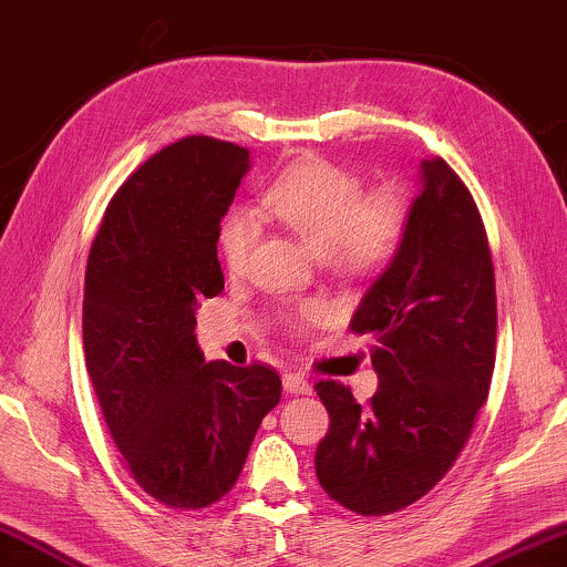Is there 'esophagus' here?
<instances>
[{"mask_svg": "<svg viewBox=\"0 0 567 567\" xmlns=\"http://www.w3.org/2000/svg\"><path fill=\"white\" fill-rule=\"evenodd\" d=\"M282 385L287 393H292V396H310L312 393V383L305 379L302 373H285Z\"/></svg>", "mask_w": 567, "mask_h": 567, "instance_id": "obj_1", "label": "esophagus"}]
</instances>
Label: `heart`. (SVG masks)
Segmentation results:
<instances>
[{"instance_id":"heart-1","label":"heart","mask_w":567,"mask_h":567,"mask_svg":"<svg viewBox=\"0 0 567 567\" xmlns=\"http://www.w3.org/2000/svg\"><path fill=\"white\" fill-rule=\"evenodd\" d=\"M262 212L298 237L312 255L346 272L365 275L396 257L409 227V206L399 194L365 196L350 171L322 158L300 161L262 196ZM257 241V219L245 209L229 212L219 227V251L229 272H241ZM326 310L308 305L295 322H320Z\"/></svg>"}]
</instances>
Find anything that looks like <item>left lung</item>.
<instances>
[{"mask_svg": "<svg viewBox=\"0 0 567 567\" xmlns=\"http://www.w3.org/2000/svg\"><path fill=\"white\" fill-rule=\"evenodd\" d=\"M350 328L375 340L379 391L361 406L346 385H316L330 413L316 472L343 507L389 515L424 497L456 462L494 371L497 298L487 231L444 158L419 164L406 237Z\"/></svg>", "mask_w": 567, "mask_h": 567, "instance_id": "obj_1", "label": "left lung"}]
</instances>
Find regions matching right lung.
<instances>
[{
  "instance_id": "obj_1",
  "label": "right lung",
  "mask_w": 567,
  "mask_h": 567,
  "mask_svg": "<svg viewBox=\"0 0 567 567\" xmlns=\"http://www.w3.org/2000/svg\"><path fill=\"white\" fill-rule=\"evenodd\" d=\"M249 166L235 143H174L118 188L90 247V381L133 480L168 507L199 509L235 487L282 396L272 368L206 363L194 332L199 302L224 290L219 227Z\"/></svg>"
}]
</instances>
